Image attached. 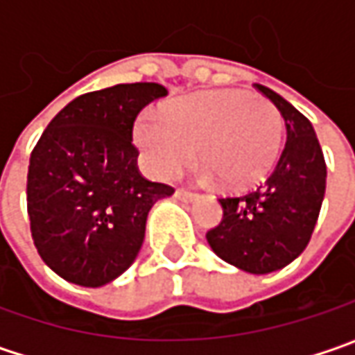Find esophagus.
I'll return each mask as SVG.
<instances>
[{
  "label": "esophagus",
  "mask_w": 355,
  "mask_h": 355,
  "mask_svg": "<svg viewBox=\"0 0 355 355\" xmlns=\"http://www.w3.org/2000/svg\"><path fill=\"white\" fill-rule=\"evenodd\" d=\"M175 198L182 199V201H193V199H198V193H193V191H185V189H175Z\"/></svg>",
  "instance_id": "1"
}]
</instances>
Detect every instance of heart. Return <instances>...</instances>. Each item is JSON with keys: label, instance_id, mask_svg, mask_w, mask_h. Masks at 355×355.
I'll list each match as a JSON object with an SVG mask.
<instances>
[{"label": "heart", "instance_id": "obj_1", "mask_svg": "<svg viewBox=\"0 0 355 355\" xmlns=\"http://www.w3.org/2000/svg\"><path fill=\"white\" fill-rule=\"evenodd\" d=\"M284 120L265 96L247 90H209L178 98L162 116L136 120L134 140L159 180L196 157L227 189L261 182L279 157Z\"/></svg>", "mask_w": 355, "mask_h": 355}]
</instances>
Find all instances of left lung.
<instances>
[{
  "instance_id": "1",
  "label": "left lung",
  "mask_w": 355,
  "mask_h": 355,
  "mask_svg": "<svg viewBox=\"0 0 355 355\" xmlns=\"http://www.w3.org/2000/svg\"><path fill=\"white\" fill-rule=\"evenodd\" d=\"M257 90L284 118L286 144L257 189L219 198L223 219L207 231V243L229 265L266 275L306 249L326 191V162L310 120L275 90L263 85Z\"/></svg>"
}]
</instances>
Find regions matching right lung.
<instances>
[{"label":"right lung","instance_id":"add662e5","mask_svg":"<svg viewBox=\"0 0 355 355\" xmlns=\"http://www.w3.org/2000/svg\"><path fill=\"white\" fill-rule=\"evenodd\" d=\"M157 83H132L76 96L49 122L29 157L27 213L45 265L80 286L120 277L140 251L146 219L173 187L138 170L132 128Z\"/></svg>","mask_w":355,"mask_h":355}]
</instances>
